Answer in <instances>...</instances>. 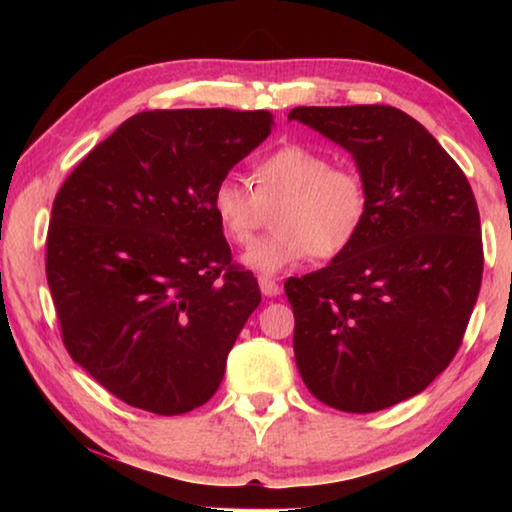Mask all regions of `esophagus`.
<instances>
[{
  "instance_id": "esophagus-1",
  "label": "esophagus",
  "mask_w": 512,
  "mask_h": 512,
  "mask_svg": "<svg viewBox=\"0 0 512 512\" xmlns=\"http://www.w3.org/2000/svg\"><path fill=\"white\" fill-rule=\"evenodd\" d=\"M259 289H262V293H264L266 298L280 296V284H277L275 280H271V277H259Z\"/></svg>"
}]
</instances>
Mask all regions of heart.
<instances>
[{
    "mask_svg": "<svg viewBox=\"0 0 512 512\" xmlns=\"http://www.w3.org/2000/svg\"><path fill=\"white\" fill-rule=\"evenodd\" d=\"M253 187L225 173L212 189L210 205L225 239L246 246L253 239L264 205L275 230L253 241L241 264L262 275L300 266L311 255L332 259L348 250L368 219L366 178L350 164H332L314 146L284 144L255 164Z\"/></svg>",
    "mask_w": 512,
    "mask_h": 512,
    "instance_id": "1",
    "label": "heart"
}]
</instances>
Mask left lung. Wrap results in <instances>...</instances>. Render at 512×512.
Instances as JSON below:
<instances>
[{"instance_id": "obj_1", "label": "left lung", "mask_w": 512, "mask_h": 512, "mask_svg": "<svg viewBox=\"0 0 512 512\" xmlns=\"http://www.w3.org/2000/svg\"><path fill=\"white\" fill-rule=\"evenodd\" d=\"M289 119L343 146L370 194L354 244L284 284L296 366L332 409H388L461 348L483 275L479 207L461 167L402 110L302 106Z\"/></svg>"}]
</instances>
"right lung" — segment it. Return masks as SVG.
Instances as JSON below:
<instances>
[{
    "instance_id": "obj_1",
    "label": "right lung",
    "mask_w": 512,
    "mask_h": 512,
    "mask_svg": "<svg viewBox=\"0 0 512 512\" xmlns=\"http://www.w3.org/2000/svg\"><path fill=\"white\" fill-rule=\"evenodd\" d=\"M266 110H151L85 155L56 194L47 282L63 343L121 402L205 404L262 302L214 219L216 180L271 135Z\"/></svg>"
}]
</instances>
